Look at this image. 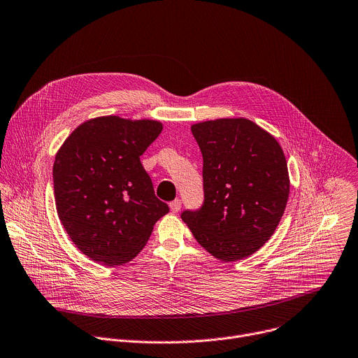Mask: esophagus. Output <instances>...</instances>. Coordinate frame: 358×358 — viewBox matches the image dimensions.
I'll return each mask as SVG.
<instances>
[{
    "mask_svg": "<svg viewBox=\"0 0 358 358\" xmlns=\"http://www.w3.org/2000/svg\"><path fill=\"white\" fill-rule=\"evenodd\" d=\"M169 206H171V210H172L173 213H178V212L180 210V208H182V201H180V199H175V201H172V202L169 203Z\"/></svg>",
    "mask_w": 358,
    "mask_h": 358,
    "instance_id": "34e87169",
    "label": "esophagus"
}]
</instances>
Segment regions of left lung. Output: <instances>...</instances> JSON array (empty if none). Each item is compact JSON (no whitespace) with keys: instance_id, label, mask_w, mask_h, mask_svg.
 Instances as JSON below:
<instances>
[{"instance_id":"8db88e82","label":"left lung","mask_w":358,"mask_h":358,"mask_svg":"<svg viewBox=\"0 0 358 358\" xmlns=\"http://www.w3.org/2000/svg\"><path fill=\"white\" fill-rule=\"evenodd\" d=\"M203 157V203L182 220L224 262L253 255L274 233L289 199V172L277 141L249 119L192 127Z\"/></svg>"}]
</instances>
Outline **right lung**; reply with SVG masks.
I'll use <instances>...</instances> for the list:
<instances>
[{"label":"right lung","mask_w":358,"mask_h":358,"mask_svg":"<svg viewBox=\"0 0 358 358\" xmlns=\"http://www.w3.org/2000/svg\"><path fill=\"white\" fill-rule=\"evenodd\" d=\"M162 132L156 121L102 116L79 125L57 153L52 179L59 220L90 259L132 260L169 212L155 196L141 155Z\"/></svg>","instance_id":"obj_1"}]
</instances>
